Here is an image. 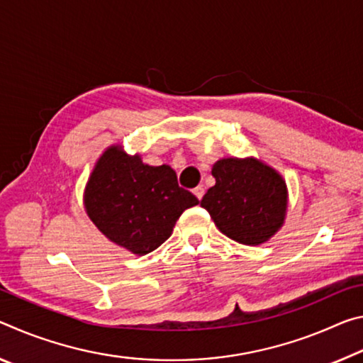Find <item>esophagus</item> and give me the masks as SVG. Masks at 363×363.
<instances>
[{"mask_svg":"<svg viewBox=\"0 0 363 363\" xmlns=\"http://www.w3.org/2000/svg\"><path fill=\"white\" fill-rule=\"evenodd\" d=\"M193 193H194L196 198H198V199L201 201V199H203V196H204V188H203V186H196V188L193 189Z\"/></svg>","mask_w":363,"mask_h":363,"instance_id":"1","label":"esophagus"}]
</instances>
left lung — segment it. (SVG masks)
I'll return each mask as SVG.
<instances>
[{
    "mask_svg": "<svg viewBox=\"0 0 363 363\" xmlns=\"http://www.w3.org/2000/svg\"><path fill=\"white\" fill-rule=\"evenodd\" d=\"M212 175L216 185L201 206L225 236L259 246L283 227L288 186L275 169L255 157H223L212 165Z\"/></svg>",
    "mask_w": 363,
    "mask_h": 363,
    "instance_id": "left-lung-1",
    "label": "left lung"
}]
</instances>
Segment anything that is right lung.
<instances>
[{"mask_svg": "<svg viewBox=\"0 0 363 363\" xmlns=\"http://www.w3.org/2000/svg\"><path fill=\"white\" fill-rule=\"evenodd\" d=\"M198 198L178 186L170 165L152 167L121 145L101 154L83 191V207L114 245L145 255L169 240L178 218Z\"/></svg>", "mask_w": 363, "mask_h": 363, "instance_id": "right-lung-1", "label": "right lung"}]
</instances>
